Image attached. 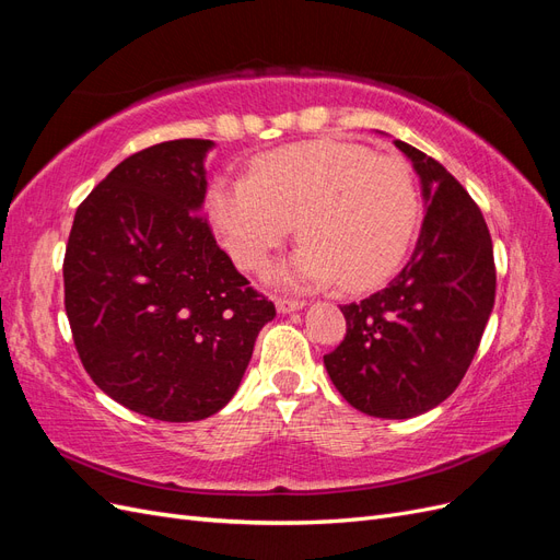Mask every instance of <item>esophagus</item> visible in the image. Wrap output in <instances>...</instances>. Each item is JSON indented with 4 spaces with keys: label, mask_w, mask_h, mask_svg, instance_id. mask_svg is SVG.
<instances>
[{
    "label": "esophagus",
    "mask_w": 560,
    "mask_h": 560,
    "mask_svg": "<svg viewBox=\"0 0 560 560\" xmlns=\"http://www.w3.org/2000/svg\"><path fill=\"white\" fill-rule=\"evenodd\" d=\"M303 306H306V301H299V299H278L276 301L278 313H294V311H301Z\"/></svg>",
    "instance_id": "obj_1"
}]
</instances>
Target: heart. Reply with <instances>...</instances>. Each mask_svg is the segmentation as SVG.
Returning <instances> with one entry per match:
<instances>
[{
	"instance_id": "b5f03b06",
	"label": "heart",
	"mask_w": 560,
	"mask_h": 560,
	"mask_svg": "<svg viewBox=\"0 0 560 560\" xmlns=\"http://www.w3.org/2000/svg\"><path fill=\"white\" fill-rule=\"evenodd\" d=\"M208 210L243 270H264L296 226L303 245L276 270L280 284L366 292L404 261L420 200L401 159L322 138L270 151L247 179L214 182Z\"/></svg>"
}]
</instances>
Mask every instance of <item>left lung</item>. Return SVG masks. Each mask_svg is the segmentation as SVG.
<instances>
[{
  "mask_svg": "<svg viewBox=\"0 0 560 560\" xmlns=\"http://www.w3.org/2000/svg\"><path fill=\"white\" fill-rule=\"evenodd\" d=\"M395 147L420 177L428 212L401 273L341 308L348 331L325 366L354 409L404 420L460 385L493 313L495 261L483 214L457 179L416 147Z\"/></svg>",
  "mask_w": 560,
  "mask_h": 560,
  "instance_id": "8db88e82",
  "label": "left lung"
}]
</instances>
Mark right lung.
I'll return each instance as SVG.
<instances>
[{
  "label": "right lung",
  "instance_id": "add662e5",
  "mask_svg": "<svg viewBox=\"0 0 560 560\" xmlns=\"http://www.w3.org/2000/svg\"><path fill=\"white\" fill-rule=\"evenodd\" d=\"M212 140L118 163L81 202L65 252V311L93 383L165 422L217 413L276 306L217 245L206 217Z\"/></svg>",
  "mask_w": 560,
  "mask_h": 560
}]
</instances>
